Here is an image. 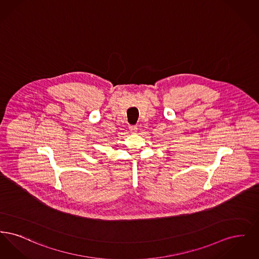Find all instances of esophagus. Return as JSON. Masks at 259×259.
Returning <instances> with one entry per match:
<instances>
[{
    "label": "esophagus",
    "mask_w": 259,
    "mask_h": 259,
    "mask_svg": "<svg viewBox=\"0 0 259 259\" xmlns=\"http://www.w3.org/2000/svg\"><path fill=\"white\" fill-rule=\"evenodd\" d=\"M129 130H130V132H131L132 134H136V133H137V127H136V126H130V127H129Z\"/></svg>",
    "instance_id": "34e87169"
}]
</instances>
